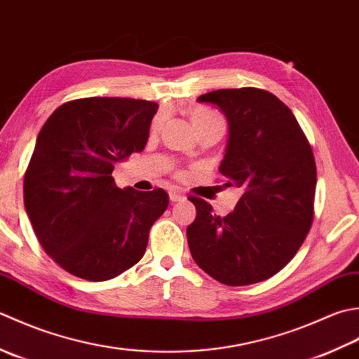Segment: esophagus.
I'll use <instances>...</instances> for the list:
<instances>
[{
    "label": "esophagus",
    "instance_id": "obj_1",
    "mask_svg": "<svg viewBox=\"0 0 359 359\" xmlns=\"http://www.w3.org/2000/svg\"><path fill=\"white\" fill-rule=\"evenodd\" d=\"M169 196H170V201H172V203H177V201H180V200L182 198V194L178 192V190L172 189L170 192H169Z\"/></svg>",
    "mask_w": 359,
    "mask_h": 359
}]
</instances>
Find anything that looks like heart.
<instances>
[{
	"label": "heart",
	"instance_id": "1",
	"mask_svg": "<svg viewBox=\"0 0 359 359\" xmlns=\"http://www.w3.org/2000/svg\"><path fill=\"white\" fill-rule=\"evenodd\" d=\"M190 119H192L194 127L198 135L204 133V131H218V133L222 135L224 133L226 121L220 113L215 111V109H210L206 107H196L194 111L190 113ZM163 121V114H158L151 122V131H158Z\"/></svg>",
	"mask_w": 359,
	"mask_h": 359
}]
</instances>
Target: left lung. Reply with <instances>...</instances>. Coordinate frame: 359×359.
I'll return each mask as SVG.
<instances>
[{
  "mask_svg": "<svg viewBox=\"0 0 359 359\" xmlns=\"http://www.w3.org/2000/svg\"><path fill=\"white\" fill-rule=\"evenodd\" d=\"M229 123L220 173L243 195L236 210L217 215L198 196L187 228L189 250L204 273L229 287L263 282L287 266L314 217L316 163L291 109L260 88H228L198 97Z\"/></svg>",
  "mask_w": 359,
  "mask_h": 359,
  "instance_id": "left-lung-1",
  "label": "left lung"
}]
</instances>
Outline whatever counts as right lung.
Listing matches in <instances>:
<instances>
[{"label":"right lung","mask_w":359,"mask_h":359,"mask_svg":"<svg viewBox=\"0 0 359 359\" xmlns=\"http://www.w3.org/2000/svg\"><path fill=\"white\" fill-rule=\"evenodd\" d=\"M156 102L83 97L65 102L41 127L25 173V208L43 250L65 271L102 282L142 259L164 189L116 186L114 164L142 151Z\"/></svg>","instance_id":"1"}]
</instances>
